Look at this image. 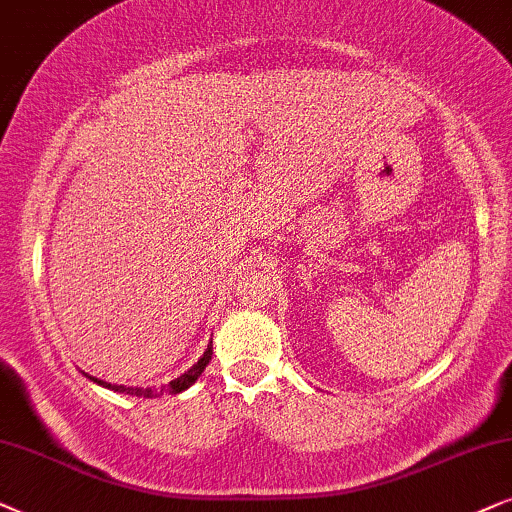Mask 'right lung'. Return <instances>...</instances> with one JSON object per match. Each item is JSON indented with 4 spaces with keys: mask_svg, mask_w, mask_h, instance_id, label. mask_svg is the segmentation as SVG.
<instances>
[{
    "mask_svg": "<svg viewBox=\"0 0 512 512\" xmlns=\"http://www.w3.org/2000/svg\"><path fill=\"white\" fill-rule=\"evenodd\" d=\"M210 358H213V342H210V346L206 349V353H203L201 360L192 367V370H187L185 374H182V377H177V379H173V381H168V384H166V386H161V388L117 386V384H107V381H100V379H95V377H91V379L95 381V384H100V386H105V388H112V391H117V393L138 395V398H156V395H159V393H182V391H185V388L192 386L194 381L201 377V372L206 370V365L210 363Z\"/></svg>",
    "mask_w": 512,
    "mask_h": 512,
    "instance_id": "obj_1",
    "label": "right lung"
}]
</instances>
